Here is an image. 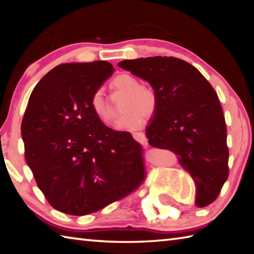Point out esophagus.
<instances>
[{
	"label": "esophagus",
	"mask_w": 254,
	"mask_h": 254,
	"mask_svg": "<svg viewBox=\"0 0 254 254\" xmlns=\"http://www.w3.org/2000/svg\"><path fill=\"white\" fill-rule=\"evenodd\" d=\"M133 137L141 144H148V139L143 132H134L133 133Z\"/></svg>",
	"instance_id": "34e87169"
}]
</instances>
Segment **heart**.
Wrapping results in <instances>:
<instances>
[{
	"instance_id": "b5f03b06",
	"label": "heart",
	"mask_w": 254,
	"mask_h": 254,
	"mask_svg": "<svg viewBox=\"0 0 254 254\" xmlns=\"http://www.w3.org/2000/svg\"><path fill=\"white\" fill-rule=\"evenodd\" d=\"M110 87L115 93L124 94L122 102L124 113L117 122L119 130H136L142 126L144 117L151 118L158 110L159 95L156 88L140 84V80L134 76L126 72L115 76L111 80ZM89 105L101 122L105 124L112 122L113 111L102 91H95L92 94Z\"/></svg>"
}]
</instances>
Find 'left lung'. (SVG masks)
<instances>
[{
    "instance_id": "left-lung-1",
    "label": "left lung",
    "mask_w": 254,
    "mask_h": 254,
    "mask_svg": "<svg viewBox=\"0 0 254 254\" xmlns=\"http://www.w3.org/2000/svg\"><path fill=\"white\" fill-rule=\"evenodd\" d=\"M119 66L147 80L159 95L145 130L150 145L178 154L196 184V205L212 204L229 177L225 118L212 85L197 68L176 57L123 60Z\"/></svg>"
}]
</instances>
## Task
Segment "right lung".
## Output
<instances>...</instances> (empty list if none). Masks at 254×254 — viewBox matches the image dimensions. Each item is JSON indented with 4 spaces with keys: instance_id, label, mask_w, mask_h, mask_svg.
Masks as SVG:
<instances>
[{
    "instance_id": "right-lung-1",
    "label": "right lung",
    "mask_w": 254,
    "mask_h": 254,
    "mask_svg": "<svg viewBox=\"0 0 254 254\" xmlns=\"http://www.w3.org/2000/svg\"><path fill=\"white\" fill-rule=\"evenodd\" d=\"M113 71L103 60L62 64L30 95L21 124L25 160L46 199L62 213H95L147 177L142 145L131 133L106 127L89 105Z\"/></svg>"
}]
</instances>
